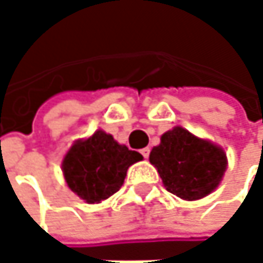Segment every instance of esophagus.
Masks as SVG:
<instances>
[{
    "label": "esophagus",
    "instance_id": "1",
    "mask_svg": "<svg viewBox=\"0 0 263 263\" xmlns=\"http://www.w3.org/2000/svg\"><path fill=\"white\" fill-rule=\"evenodd\" d=\"M140 152H141V155H143L144 158H149V154H151V149H149V147H143V149H141Z\"/></svg>",
    "mask_w": 263,
    "mask_h": 263
}]
</instances>
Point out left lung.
Here are the masks:
<instances>
[{"label": "left lung", "mask_w": 263, "mask_h": 263, "mask_svg": "<svg viewBox=\"0 0 263 263\" xmlns=\"http://www.w3.org/2000/svg\"><path fill=\"white\" fill-rule=\"evenodd\" d=\"M149 161L157 167L167 192L187 201L212 193L227 169V155L221 147L180 126L161 135Z\"/></svg>", "instance_id": "8db88e82"}]
</instances>
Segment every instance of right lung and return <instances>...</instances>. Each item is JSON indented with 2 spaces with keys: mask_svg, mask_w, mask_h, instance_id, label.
Wrapping results in <instances>:
<instances>
[{
  "mask_svg": "<svg viewBox=\"0 0 263 263\" xmlns=\"http://www.w3.org/2000/svg\"><path fill=\"white\" fill-rule=\"evenodd\" d=\"M140 160L141 154L119 144L106 132L96 131L70 147L62 171L68 187L94 204L114 195L125 181L128 167Z\"/></svg>",
  "mask_w": 263,
  "mask_h": 263,
  "instance_id": "obj_1",
  "label": "right lung"
}]
</instances>
